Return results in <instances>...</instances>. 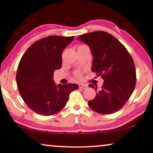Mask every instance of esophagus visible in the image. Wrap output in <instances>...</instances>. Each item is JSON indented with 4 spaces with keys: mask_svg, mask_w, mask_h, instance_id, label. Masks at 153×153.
Listing matches in <instances>:
<instances>
[{
    "mask_svg": "<svg viewBox=\"0 0 153 153\" xmlns=\"http://www.w3.org/2000/svg\"><path fill=\"white\" fill-rule=\"evenodd\" d=\"M87 87H88V85L86 84H83V83H81V84H79V88H80L84 89V88H86Z\"/></svg>",
    "mask_w": 153,
    "mask_h": 153,
    "instance_id": "obj_1",
    "label": "esophagus"
}]
</instances>
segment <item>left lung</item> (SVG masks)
I'll return each instance as SVG.
<instances>
[{
	"label": "left lung",
	"mask_w": 153,
	"mask_h": 153,
	"mask_svg": "<svg viewBox=\"0 0 153 153\" xmlns=\"http://www.w3.org/2000/svg\"><path fill=\"white\" fill-rule=\"evenodd\" d=\"M78 40L90 47L93 56L91 70L101 76L100 88L90 84L97 95L88 102L90 108L101 114H111L125 105L136 85V69L126 48L113 35L104 31L87 33Z\"/></svg>",
	"instance_id": "obj_1"
}]
</instances>
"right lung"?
Segmentation results:
<instances>
[{"label":"right lung","mask_w":153,"mask_h":153,"mask_svg":"<svg viewBox=\"0 0 153 153\" xmlns=\"http://www.w3.org/2000/svg\"><path fill=\"white\" fill-rule=\"evenodd\" d=\"M74 37L49 36L33 44L23 55L16 79L19 91L29 108L51 116L65 107L71 92L79 85H56L53 72L62 66V53Z\"/></svg>","instance_id":"1"}]
</instances>
